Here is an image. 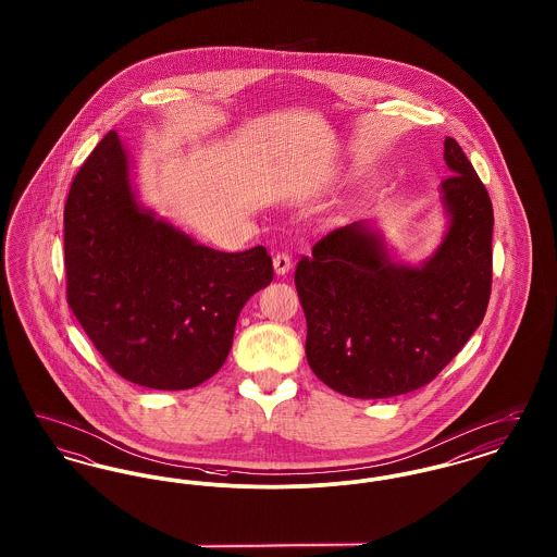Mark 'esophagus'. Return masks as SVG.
Returning a JSON list of instances; mask_svg holds the SVG:
<instances>
[{"mask_svg":"<svg viewBox=\"0 0 557 557\" xmlns=\"http://www.w3.org/2000/svg\"><path fill=\"white\" fill-rule=\"evenodd\" d=\"M292 267V259L286 255V252H277L275 257H273V269H275V273L277 275H284V273H288Z\"/></svg>","mask_w":557,"mask_h":557,"instance_id":"obj_1","label":"esophagus"}]
</instances>
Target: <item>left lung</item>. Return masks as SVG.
<instances>
[{"instance_id": "8db88e82", "label": "left lung", "mask_w": 557, "mask_h": 557, "mask_svg": "<svg viewBox=\"0 0 557 557\" xmlns=\"http://www.w3.org/2000/svg\"><path fill=\"white\" fill-rule=\"evenodd\" d=\"M450 227L420 269L393 263L363 223L338 227L294 271L307 318V361L355 398L430 384L482 323L493 284V205L461 146L445 139Z\"/></svg>"}]
</instances>
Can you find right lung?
I'll list each match as a JSON object with an SVG mask.
<instances>
[{
    "label": "right lung",
    "instance_id": "add662e5",
    "mask_svg": "<svg viewBox=\"0 0 557 557\" xmlns=\"http://www.w3.org/2000/svg\"><path fill=\"white\" fill-rule=\"evenodd\" d=\"M114 132L77 171L64 205L66 300L121 377L186 391L225 363L239 311L273 280L265 246L219 252L135 202Z\"/></svg>",
    "mask_w": 557,
    "mask_h": 557
}]
</instances>
